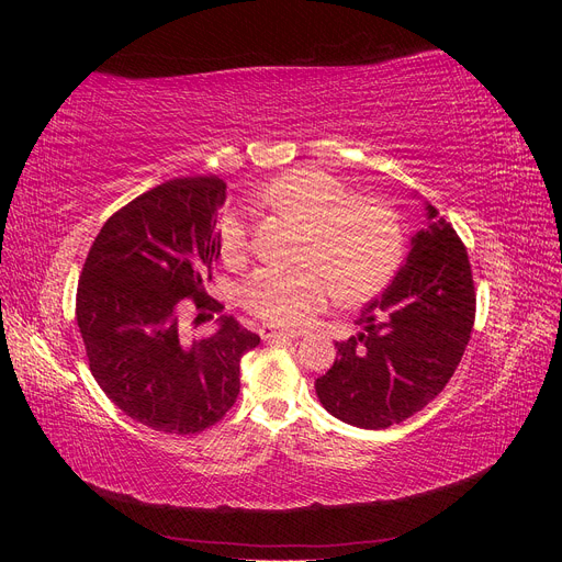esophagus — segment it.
Listing matches in <instances>:
<instances>
[{"mask_svg": "<svg viewBox=\"0 0 562 562\" xmlns=\"http://www.w3.org/2000/svg\"><path fill=\"white\" fill-rule=\"evenodd\" d=\"M260 337L265 339V342H274V339H293L295 335L288 333V330H277V328H271V326H262L260 328Z\"/></svg>", "mask_w": 562, "mask_h": 562, "instance_id": "obj_1", "label": "esophagus"}]
</instances>
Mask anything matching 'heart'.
Masks as SVG:
<instances>
[{"mask_svg": "<svg viewBox=\"0 0 562 562\" xmlns=\"http://www.w3.org/2000/svg\"><path fill=\"white\" fill-rule=\"evenodd\" d=\"M260 203L304 227L297 267H258L239 288V302L279 328H300L328 302H366L382 293L403 262V229L384 201L356 196L349 184L321 171L293 168L269 180ZM215 239L225 262L250 250V225L239 209L217 217Z\"/></svg>", "mask_w": 562, "mask_h": 562, "instance_id": "1", "label": "heart"}]
</instances>
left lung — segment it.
<instances>
[{
  "label": "left lung",
  "instance_id": "1",
  "mask_svg": "<svg viewBox=\"0 0 562 562\" xmlns=\"http://www.w3.org/2000/svg\"><path fill=\"white\" fill-rule=\"evenodd\" d=\"M429 223L384 293L366 304L363 333L337 342L316 380L323 407L361 429H386L419 413L454 375L475 321L467 246L434 206Z\"/></svg>",
  "mask_w": 562,
  "mask_h": 562
}]
</instances>
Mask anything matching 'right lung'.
<instances>
[{"label":"right lung","instance_id":"add662e5","mask_svg":"<svg viewBox=\"0 0 562 562\" xmlns=\"http://www.w3.org/2000/svg\"><path fill=\"white\" fill-rule=\"evenodd\" d=\"M225 190L217 176L151 187L110 215L79 277L77 326L98 386L161 434L190 436L223 419L239 396L241 356L260 345L234 316L203 339L182 326L190 302L192 323L225 310L206 293Z\"/></svg>","mask_w":562,"mask_h":562}]
</instances>
